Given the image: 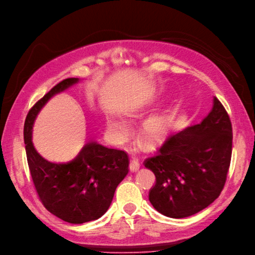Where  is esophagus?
Returning <instances> with one entry per match:
<instances>
[{
  "label": "esophagus",
  "instance_id": "esophagus-1",
  "mask_svg": "<svg viewBox=\"0 0 255 255\" xmlns=\"http://www.w3.org/2000/svg\"><path fill=\"white\" fill-rule=\"evenodd\" d=\"M139 166H140V163H139L137 158L134 157V158L131 159V162H130V170L131 171H132V172L137 171L139 169Z\"/></svg>",
  "mask_w": 255,
  "mask_h": 255
}]
</instances>
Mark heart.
Wrapping results in <instances>:
<instances>
[{"label": "heart", "mask_w": 255, "mask_h": 255, "mask_svg": "<svg viewBox=\"0 0 255 255\" xmlns=\"http://www.w3.org/2000/svg\"><path fill=\"white\" fill-rule=\"evenodd\" d=\"M142 111V108L135 111L136 115ZM170 119L166 115H157L149 118L143 125V137L149 143H158L164 140L170 132L171 123ZM107 126L111 135L118 142L124 140L130 131L128 123L122 119L109 118Z\"/></svg>", "instance_id": "1"}]
</instances>
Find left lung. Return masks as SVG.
<instances>
[{
    "mask_svg": "<svg viewBox=\"0 0 255 255\" xmlns=\"http://www.w3.org/2000/svg\"><path fill=\"white\" fill-rule=\"evenodd\" d=\"M232 153V125L223 104L201 124L169 136L144 165L155 175L149 201L168 218L183 219L208 207L221 194Z\"/></svg>",
    "mask_w": 255,
    "mask_h": 255,
    "instance_id": "1",
    "label": "left lung"
}]
</instances>
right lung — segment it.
Masks as SVG:
<instances>
[{"mask_svg": "<svg viewBox=\"0 0 255 255\" xmlns=\"http://www.w3.org/2000/svg\"><path fill=\"white\" fill-rule=\"evenodd\" d=\"M78 82L79 79L69 78L56 84L32 106L24 125L28 167L39 199L50 213L70 224L101 218L129 171V156L125 151L97 143L85 145L79 155L66 164L50 163L36 152L31 140L36 115L55 93Z\"/></svg>", "mask_w": 255, "mask_h": 255, "instance_id": "1", "label": "right lung"}]
</instances>
